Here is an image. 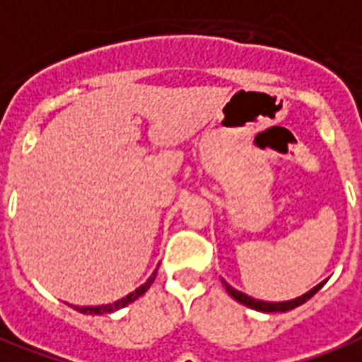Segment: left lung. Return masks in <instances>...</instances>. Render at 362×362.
I'll return each instance as SVG.
<instances>
[{
  "instance_id": "8db88e82",
  "label": "left lung",
  "mask_w": 362,
  "mask_h": 362,
  "mask_svg": "<svg viewBox=\"0 0 362 362\" xmlns=\"http://www.w3.org/2000/svg\"><path fill=\"white\" fill-rule=\"evenodd\" d=\"M322 286H324V282L318 284L317 288H313L310 291H307L305 296L297 297V299H291V301H284V303H269V301H259V299H253V297L245 296V293L234 290L232 286H228V284L224 282V288H226V291H228L230 296L234 297L235 301H240L242 305H247V307H251V309L263 310V313H286V310L296 309V307L303 305L307 299H310V297L315 296V293H317V291L320 290Z\"/></svg>"
}]
</instances>
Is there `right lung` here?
Here are the masks:
<instances>
[{"mask_svg": "<svg viewBox=\"0 0 362 362\" xmlns=\"http://www.w3.org/2000/svg\"><path fill=\"white\" fill-rule=\"evenodd\" d=\"M153 280H155V272H153V276L149 278L144 286H140L138 290L132 291V293H128L127 297H122V299H119V301H115L113 305H101V307H74V309L80 310V313H84V315H105V313H113V310L122 309V307H127L128 303L136 301L140 296H144V293L149 290V286L153 284Z\"/></svg>", "mask_w": 362, "mask_h": 362, "instance_id": "right-lung-1", "label": "right lung"}]
</instances>
